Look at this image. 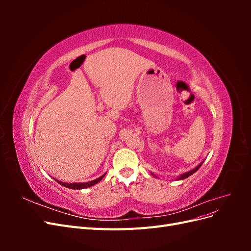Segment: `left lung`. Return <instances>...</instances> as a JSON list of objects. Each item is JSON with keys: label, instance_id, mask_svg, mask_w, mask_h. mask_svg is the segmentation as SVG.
Masks as SVG:
<instances>
[{"label": "left lung", "instance_id": "1", "mask_svg": "<svg viewBox=\"0 0 251 251\" xmlns=\"http://www.w3.org/2000/svg\"><path fill=\"white\" fill-rule=\"evenodd\" d=\"M203 162H204V161H202V162H201L199 165H197L196 168H195V169H193L192 171H189V172H187V173H184V174H181L179 177H177V179H176V180H183V179H185V178L189 177V176H191V175H193L194 173H196L197 171H198V170L200 169V166L202 165V163H203ZM151 175H153V176H155V175H154L153 173H151ZM155 177L157 178V176H155Z\"/></svg>", "mask_w": 251, "mask_h": 251}]
</instances>
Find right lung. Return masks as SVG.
I'll return each instance as SVG.
<instances>
[{
  "instance_id": "add662e5",
  "label": "right lung",
  "mask_w": 251,
  "mask_h": 251,
  "mask_svg": "<svg viewBox=\"0 0 251 251\" xmlns=\"http://www.w3.org/2000/svg\"><path fill=\"white\" fill-rule=\"evenodd\" d=\"M105 176V174H103L102 176H100V178H97L95 180H92V181H89V182H75V183H66V182H62V181H58L56 179H54L56 182H58V183L60 185H63L65 187H68V188H71V189H83V188H88L90 186H93L95 185L96 183H98L100 180H102V178Z\"/></svg>"
}]
</instances>
